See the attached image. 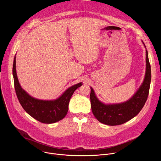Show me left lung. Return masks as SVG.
I'll use <instances>...</instances> for the list:
<instances>
[{
    "instance_id": "left-lung-1",
    "label": "left lung",
    "mask_w": 161,
    "mask_h": 161,
    "mask_svg": "<svg viewBox=\"0 0 161 161\" xmlns=\"http://www.w3.org/2000/svg\"><path fill=\"white\" fill-rule=\"evenodd\" d=\"M151 68L148 52L146 50L145 79L139 89L130 99L122 103L105 104L97 99L93 88L90 87L91 108L94 117L100 122L108 125H121L130 120L136 117L144 106L149 94Z\"/></svg>"
}]
</instances>
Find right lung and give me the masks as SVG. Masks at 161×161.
I'll return each instance as SVG.
<instances>
[{"instance_id": "add662e5", "label": "right lung", "mask_w": 161, "mask_h": 161, "mask_svg": "<svg viewBox=\"0 0 161 161\" xmlns=\"http://www.w3.org/2000/svg\"><path fill=\"white\" fill-rule=\"evenodd\" d=\"M14 88L18 99L24 110L34 119L44 124H53L63 119L67 114L70 99L75 91L82 85L77 83L55 100H41L32 97L21 88L16 71V55L13 66Z\"/></svg>"}]
</instances>
